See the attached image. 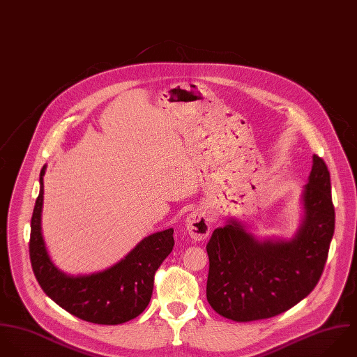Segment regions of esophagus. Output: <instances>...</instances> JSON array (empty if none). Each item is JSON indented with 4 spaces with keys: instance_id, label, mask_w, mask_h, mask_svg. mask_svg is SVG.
Listing matches in <instances>:
<instances>
[{
    "instance_id": "1",
    "label": "esophagus",
    "mask_w": 357,
    "mask_h": 357,
    "mask_svg": "<svg viewBox=\"0 0 357 357\" xmlns=\"http://www.w3.org/2000/svg\"><path fill=\"white\" fill-rule=\"evenodd\" d=\"M185 226H186L188 233L196 241L206 240L210 236V231H211L210 218H208L207 213L203 211V210H195L193 213L188 215Z\"/></svg>"
}]
</instances>
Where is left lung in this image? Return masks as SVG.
Masks as SVG:
<instances>
[{"label":"left lung","mask_w":357,"mask_h":357,"mask_svg":"<svg viewBox=\"0 0 357 357\" xmlns=\"http://www.w3.org/2000/svg\"><path fill=\"white\" fill-rule=\"evenodd\" d=\"M301 207V225L291 238H259L234 218L215 229L207 244V299L216 313L234 321L269 319L313 291L335 227L330 172L316 154Z\"/></svg>","instance_id":"8db88e82"}]
</instances>
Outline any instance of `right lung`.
Segmentation results:
<instances>
[{
	"label": "right lung",
	"mask_w": 357,
	"mask_h": 357,
	"mask_svg": "<svg viewBox=\"0 0 357 357\" xmlns=\"http://www.w3.org/2000/svg\"><path fill=\"white\" fill-rule=\"evenodd\" d=\"M31 216L30 261L43 291L73 316L116 326L139 316L150 302L154 273L174 248V229L155 231L142 238L114 265L88 275H69L52 261L43 236L44 175Z\"/></svg>",
	"instance_id": "obj_1"
}]
</instances>
